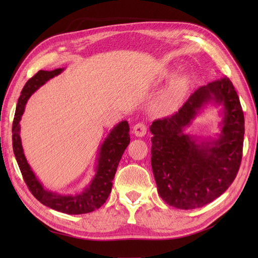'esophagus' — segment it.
I'll return each mask as SVG.
<instances>
[{
  "label": "esophagus",
  "mask_w": 258,
  "mask_h": 258,
  "mask_svg": "<svg viewBox=\"0 0 258 258\" xmlns=\"http://www.w3.org/2000/svg\"><path fill=\"white\" fill-rule=\"evenodd\" d=\"M146 131H147V127L143 122H139L134 126V134L137 137H144L146 135Z\"/></svg>",
  "instance_id": "obj_1"
}]
</instances>
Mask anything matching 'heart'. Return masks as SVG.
<instances>
[{
  "mask_svg": "<svg viewBox=\"0 0 258 258\" xmlns=\"http://www.w3.org/2000/svg\"><path fill=\"white\" fill-rule=\"evenodd\" d=\"M186 80L178 79L171 84L168 89L161 93L156 106L160 111H169L172 108L177 101L181 99L184 91L186 90Z\"/></svg>",
  "mask_w": 258,
  "mask_h": 258,
  "instance_id": "heart-1",
  "label": "heart"
}]
</instances>
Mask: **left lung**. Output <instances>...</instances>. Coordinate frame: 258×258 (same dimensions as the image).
Here are the masks:
<instances>
[{"instance_id": "1", "label": "left lung", "mask_w": 258, "mask_h": 258, "mask_svg": "<svg viewBox=\"0 0 258 258\" xmlns=\"http://www.w3.org/2000/svg\"><path fill=\"white\" fill-rule=\"evenodd\" d=\"M215 99L225 106L221 138L197 145L182 134L202 104ZM152 169L158 194L169 206L190 210L212 202L236 178L242 160L244 115L228 77L201 86L178 112L151 126Z\"/></svg>"}]
</instances>
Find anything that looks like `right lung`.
I'll return each instance as SVG.
<instances>
[{
    "instance_id": "obj_1",
    "label": "right lung",
    "mask_w": 258,
    "mask_h": 258,
    "mask_svg": "<svg viewBox=\"0 0 258 258\" xmlns=\"http://www.w3.org/2000/svg\"><path fill=\"white\" fill-rule=\"evenodd\" d=\"M61 71L62 69H56L52 71L41 70L23 86L13 121V150L22 177L25 179L29 190L41 204L62 213L85 214L92 212L93 210L103 206L110 196L113 186L112 182L117 167H118L124 150L130 143V128L128 121L123 120L112 130L110 136L107 137L100 148L97 174L92 179L90 186L81 195H75V196H61V195H56L44 189V187L37 181L32 170H31L25 154H23L21 140L19 137V121L30 96L48 80L61 73Z\"/></svg>"
}]
</instances>
